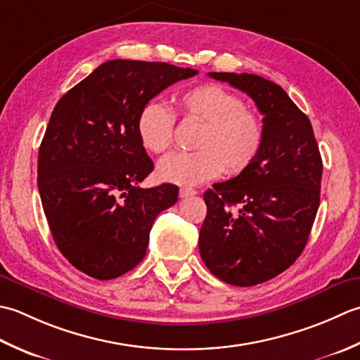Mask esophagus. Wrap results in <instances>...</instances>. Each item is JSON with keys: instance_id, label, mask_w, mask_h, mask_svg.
Wrapping results in <instances>:
<instances>
[{"instance_id": "obj_1", "label": "esophagus", "mask_w": 360, "mask_h": 360, "mask_svg": "<svg viewBox=\"0 0 360 360\" xmlns=\"http://www.w3.org/2000/svg\"><path fill=\"white\" fill-rule=\"evenodd\" d=\"M197 191L193 188H181L180 189V197L181 199H185V197H191V195H195Z\"/></svg>"}]
</instances>
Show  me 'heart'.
Wrapping results in <instances>:
<instances>
[{"mask_svg":"<svg viewBox=\"0 0 360 360\" xmlns=\"http://www.w3.org/2000/svg\"><path fill=\"white\" fill-rule=\"evenodd\" d=\"M177 113L185 121L202 122L195 136V152H174L158 163V177L167 183L194 186L225 171L240 174L259 155L264 143L262 121L244 107L236 93L219 84H202L175 99ZM175 116L158 101H149L136 120L143 148L165 153L174 141Z\"/></svg>","mask_w":360,"mask_h":360,"instance_id":"1","label":"heart"}]
</instances>
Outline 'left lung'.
Segmentation results:
<instances>
[{
	"label": "left lung",
	"instance_id": "obj_1",
	"mask_svg": "<svg viewBox=\"0 0 360 360\" xmlns=\"http://www.w3.org/2000/svg\"><path fill=\"white\" fill-rule=\"evenodd\" d=\"M208 76L247 93L264 116L259 155L238 177L205 193L199 236L211 274L248 288L280 275L304 250L320 205L323 163L309 118L280 85L247 72Z\"/></svg>",
	"mask_w": 360,
	"mask_h": 360
}]
</instances>
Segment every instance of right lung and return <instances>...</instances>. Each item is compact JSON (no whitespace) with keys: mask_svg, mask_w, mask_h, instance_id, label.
Segmentation results:
<instances>
[{"mask_svg":"<svg viewBox=\"0 0 360 360\" xmlns=\"http://www.w3.org/2000/svg\"><path fill=\"white\" fill-rule=\"evenodd\" d=\"M197 71L165 62L108 60L65 93L39 149V193L51 234L96 280L135 269L155 217L179 200L171 183L139 188L153 163L139 143L141 108Z\"/></svg>","mask_w":360,"mask_h":360,"instance_id":"add662e5","label":"right lung"}]
</instances>
